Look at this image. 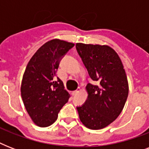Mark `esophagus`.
<instances>
[{"mask_svg": "<svg viewBox=\"0 0 149 149\" xmlns=\"http://www.w3.org/2000/svg\"><path fill=\"white\" fill-rule=\"evenodd\" d=\"M79 91H80V88H79V87H78V88H77V90H76V91H72V96H76L77 94V93H79Z\"/></svg>", "mask_w": 149, "mask_h": 149, "instance_id": "obj_1", "label": "esophagus"}]
</instances>
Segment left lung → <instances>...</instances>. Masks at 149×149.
<instances>
[{"label": "left lung", "mask_w": 149, "mask_h": 149, "mask_svg": "<svg viewBox=\"0 0 149 149\" xmlns=\"http://www.w3.org/2000/svg\"><path fill=\"white\" fill-rule=\"evenodd\" d=\"M76 48L93 84L84 105L77 107L79 120L92 130L108 126L120 115L128 95V82L120 57L108 45L77 43Z\"/></svg>", "instance_id": "obj_1"}]
</instances>
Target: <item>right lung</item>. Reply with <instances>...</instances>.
I'll use <instances>...</instances> for the list:
<instances>
[{"mask_svg": "<svg viewBox=\"0 0 149 149\" xmlns=\"http://www.w3.org/2000/svg\"><path fill=\"white\" fill-rule=\"evenodd\" d=\"M73 46L66 41L50 40L36 51L27 65L21 94L27 112L38 127L52 125L70 97L56 71L62 57Z\"/></svg>", "mask_w": 149, "mask_h": 149, "instance_id": "right-lung-1", "label": "right lung"}]
</instances>
